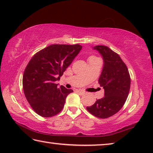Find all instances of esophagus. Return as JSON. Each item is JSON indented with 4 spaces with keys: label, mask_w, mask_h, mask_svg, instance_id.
<instances>
[{
    "label": "esophagus",
    "mask_w": 153,
    "mask_h": 153,
    "mask_svg": "<svg viewBox=\"0 0 153 153\" xmlns=\"http://www.w3.org/2000/svg\"><path fill=\"white\" fill-rule=\"evenodd\" d=\"M76 92L78 93V94L80 95H83L85 94V92L82 91V90H76Z\"/></svg>",
    "instance_id": "esophagus-1"
}]
</instances>
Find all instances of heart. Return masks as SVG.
Returning a JSON list of instances; mask_svg holds the SVG:
<instances>
[{
	"label": "heart",
	"mask_w": 153,
	"mask_h": 153,
	"mask_svg": "<svg viewBox=\"0 0 153 153\" xmlns=\"http://www.w3.org/2000/svg\"><path fill=\"white\" fill-rule=\"evenodd\" d=\"M90 58H94V56H92V57H90Z\"/></svg>",
	"instance_id": "1"
}]
</instances>
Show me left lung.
<instances>
[{
    "label": "left lung",
    "instance_id": "left-lung-1",
    "mask_svg": "<svg viewBox=\"0 0 153 153\" xmlns=\"http://www.w3.org/2000/svg\"><path fill=\"white\" fill-rule=\"evenodd\" d=\"M94 49L99 52L104 60L98 83L105 90V97L86 109L95 117L106 119L117 113L125 104L131 79L128 67L117 53L102 45L96 46Z\"/></svg>",
    "mask_w": 153,
    "mask_h": 153
}]
</instances>
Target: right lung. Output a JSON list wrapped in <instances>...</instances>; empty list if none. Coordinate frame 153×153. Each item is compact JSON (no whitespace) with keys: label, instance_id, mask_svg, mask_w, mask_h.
Returning a JSON list of instances; mask_svg holds the SVG:
<instances>
[{"label":"right lung","instance_id":"right-lung-1","mask_svg":"<svg viewBox=\"0 0 153 153\" xmlns=\"http://www.w3.org/2000/svg\"><path fill=\"white\" fill-rule=\"evenodd\" d=\"M82 48L79 45H52L31 59L23 76V89L38 115L51 117L63 109L66 97L73 90L59 87L56 81L60 79Z\"/></svg>","mask_w":153,"mask_h":153}]
</instances>
